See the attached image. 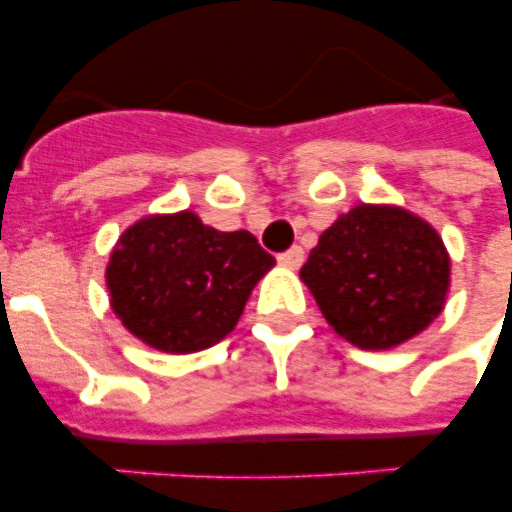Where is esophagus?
Wrapping results in <instances>:
<instances>
[{
  "instance_id": "34e87169",
  "label": "esophagus",
  "mask_w": 512,
  "mask_h": 512,
  "mask_svg": "<svg viewBox=\"0 0 512 512\" xmlns=\"http://www.w3.org/2000/svg\"><path fill=\"white\" fill-rule=\"evenodd\" d=\"M303 260H305L303 247H289L287 252H281L279 255V263L284 265V268H292V271H295V268H300V265H303Z\"/></svg>"
}]
</instances>
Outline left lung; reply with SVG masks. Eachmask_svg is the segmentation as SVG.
<instances>
[{
    "label": "left lung",
    "instance_id": "obj_1",
    "mask_svg": "<svg viewBox=\"0 0 512 512\" xmlns=\"http://www.w3.org/2000/svg\"><path fill=\"white\" fill-rule=\"evenodd\" d=\"M300 279L337 335L385 350L420 335L441 313L449 255L412 212L361 204L321 233Z\"/></svg>",
    "mask_w": 512,
    "mask_h": 512
}]
</instances>
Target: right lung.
Instances as JSON below:
<instances>
[{"label":"right lung","mask_w":512,"mask_h":512,"mask_svg":"<svg viewBox=\"0 0 512 512\" xmlns=\"http://www.w3.org/2000/svg\"><path fill=\"white\" fill-rule=\"evenodd\" d=\"M273 260L249 231L223 233L193 212L156 215L122 233L106 284L132 335L167 353L223 340Z\"/></svg>","instance_id":"right-lung-1"}]
</instances>
